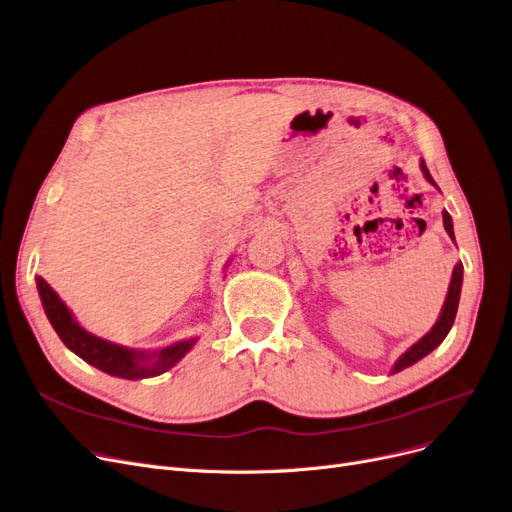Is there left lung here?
<instances>
[{
  "instance_id": "left-lung-1",
  "label": "left lung",
  "mask_w": 512,
  "mask_h": 512,
  "mask_svg": "<svg viewBox=\"0 0 512 512\" xmlns=\"http://www.w3.org/2000/svg\"><path fill=\"white\" fill-rule=\"evenodd\" d=\"M421 170H423V177H425L433 187H437L435 181H433V177L429 175V170H427V166H425V160H421ZM442 216H444V229H446V233H448V235L452 237V241H454L452 216H450L446 210L442 212ZM460 287H462V264L458 262V264L454 266V271H452V279H450V287H448V296H446V302H444V306H442L440 319L435 321V325L419 339V342L412 344V346L394 362L392 373H400V371H404L406 367H412V364L419 362L421 358H425L429 352H433L437 346H440V344L444 342L448 331H450L452 325H454V319H456L458 300H460Z\"/></svg>"
}]
</instances>
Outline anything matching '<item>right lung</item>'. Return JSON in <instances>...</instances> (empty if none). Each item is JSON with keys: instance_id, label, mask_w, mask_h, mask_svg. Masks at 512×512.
<instances>
[{"instance_id": "obj_1", "label": "right lung", "mask_w": 512, "mask_h": 512, "mask_svg": "<svg viewBox=\"0 0 512 512\" xmlns=\"http://www.w3.org/2000/svg\"><path fill=\"white\" fill-rule=\"evenodd\" d=\"M39 298L43 304V310L50 319L54 331L64 342L68 350L75 352L79 358L89 362L91 367L100 369L112 377L120 379H148L158 377L173 369L175 364L193 348L198 342V337L181 339V342L170 344L166 348L158 350H135L127 346H118L108 339L97 337L83 329L68 306L60 300V296L50 287L43 277H35Z\"/></svg>"}]
</instances>
